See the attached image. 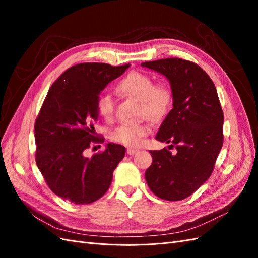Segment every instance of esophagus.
<instances>
[{
	"instance_id": "34e87169",
	"label": "esophagus",
	"mask_w": 258,
	"mask_h": 258,
	"mask_svg": "<svg viewBox=\"0 0 258 258\" xmlns=\"http://www.w3.org/2000/svg\"><path fill=\"white\" fill-rule=\"evenodd\" d=\"M139 152V150H137V148H127V154L128 155H135Z\"/></svg>"
}]
</instances>
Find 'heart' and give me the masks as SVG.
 <instances>
[{"label":"heart","instance_id":"1","mask_svg":"<svg viewBox=\"0 0 258 258\" xmlns=\"http://www.w3.org/2000/svg\"><path fill=\"white\" fill-rule=\"evenodd\" d=\"M116 89L120 95L139 101V115L151 120H160L170 111L172 104V91L166 84H154L150 75L132 71L118 82ZM97 111L103 118L110 119L114 114L113 98L103 93L97 100ZM151 126L146 122L122 123L115 128L111 139L127 146H138L142 139L150 135Z\"/></svg>","mask_w":258,"mask_h":258}]
</instances>
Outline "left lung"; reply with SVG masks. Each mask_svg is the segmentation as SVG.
<instances>
[{
  "mask_svg": "<svg viewBox=\"0 0 258 258\" xmlns=\"http://www.w3.org/2000/svg\"><path fill=\"white\" fill-rule=\"evenodd\" d=\"M165 75L171 85L173 108L156 136L175 146L150 151L153 162L146 183L156 196L177 201L196 191L212 174L224 136V114L210 76L191 61L167 58L141 63Z\"/></svg>",
  "mask_w": 258,
  "mask_h": 258,
  "instance_id": "8db88e82",
  "label": "left lung"
}]
</instances>
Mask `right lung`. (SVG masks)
<instances>
[{
	"label": "right lung",
	"instance_id": "obj_1",
	"mask_svg": "<svg viewBox=\"0 0 258 258\" xmlns=\"http://www.w3.org/2000/svg\"><path fill=\"white\" fill-rule=\"evenodd\" d=\"M129 67L80 63L68 69L49 88L34 124L35 161L49 188L62 199L88 205L110 188L126 148L108 143L91 158L85 151L91 143L103 141L96 138L93 127L101 91Z\"/></svg>",
	"mask_w": 258,
	"mask_h": 258
}]
</instances>
